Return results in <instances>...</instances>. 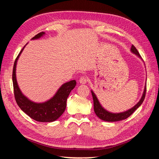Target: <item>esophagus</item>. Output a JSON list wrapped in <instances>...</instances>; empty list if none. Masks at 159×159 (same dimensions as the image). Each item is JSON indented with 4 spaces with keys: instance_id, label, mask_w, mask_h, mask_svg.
<instances>
[{
    "instance_id": "obj_1",
    "label": "esophagus",
    "mask_w": 159,
    "mask_h": 159,
    "mask_svg": "<svg viewBox=\"0 0 159 159\" xmlns=\"http://www.w3.org/2000/svg\"><path fill=\"white\" fill-rule=\"evenodd\" d=\"M79 82L82 84H85L88 82V79L85 76H81L79 79Z\"/></svg>"
}]
</instances>
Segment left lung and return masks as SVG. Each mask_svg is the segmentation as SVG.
<instances>
[{"mask_svg":"<svg viewBox=\"0 0 159 159\" xmlns=\"http://www.w3.org/2000/svg\"><path fill=\"white\" fill-rule=\"evenodd\" d=\"M131 51L136 54L137 56H139V57H141L140 56L139 52H138L137 49L135 48L133 45H132L131 48ZM145 94H146V86L144 89V92L143 94V96L140 101L136 104L134 107H133L132 109L127 110L125 112H122V113H119V114H112L110 112H108L107 111H106L102 107L101 104L99 103V102L98 101L97 98H96V95L94 94V93L92 91V97H93V101H94V110L95 113L98 118H100L101 119L105 121H109V122H114V121H119L123 119H125L127 118H128L129 116H131V115L134 112V111L137 109L140 105H141L143 102L145 97Z\"/></svg>","mask_w":159,"mask_h":159,"instance_id":"left-lung-1","label":"left lung"}]
</instances>
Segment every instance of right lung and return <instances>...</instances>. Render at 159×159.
I'll use <instances>...</instances> for the list:
<instances>
[{
	"instance_id": "1",
	"label": "right lung",
	"mask_w": 159,
	"mask_h": 159,
	"mask_svg": "<svg viewBox=\"0 0 159 159\" xmlns=\"http://www.w3.org/2000/svg\"><path fill=\"white\" fill-rule=\"evenodd\" d=\"M44 34V32H40L34 36L32 39H39ZM23 48L21 49L16 58L13 67L12 81H13L15 100L21 110L34 120L39 122H52L58 119L64 112L66 108L68 96L71 90L75 88L76 82L75 80H73L63 84L58 90L54 97L43 103H36L30 101L21 93L16 79V62Z\"/></svg>"
}]
</instances>
